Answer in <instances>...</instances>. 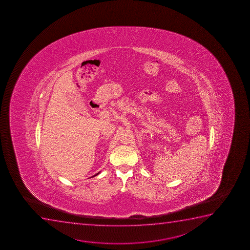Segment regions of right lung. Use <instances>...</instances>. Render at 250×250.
Returning <instances> with one entry per match:
<instances>
[{
    "mask_svg": "<svg viewBox=\"0 0 250 250\" xmlns=\"http://www.w3.org/2000/svg\"><path fill=\"white\" fill-rule=\"evenodd\" d=\"M99 174H100V172H98L97 174H95V175H94V176H97V175H99ZM93 176H91V177H93Z\"/></svg>",
    "mask_w": 250,
    "mask_h": 250,
    "instance_id": "obj_1",
    "label": "right lung"
}]
</instances>
